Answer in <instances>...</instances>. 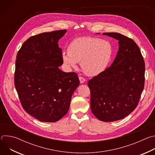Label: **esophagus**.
<instances>
[{"label": "esophagus", "instance_id": "esophagus-1", "mask_svg": "<svg viewBox=\"0 0 155 155\" xmlns=\"http://www.w3.org/2000/svg\"><path fill=\"white\" fill-rule=\"evenodd\" d=\"M79 80H80V83H84V82H85V81H86V80L84 78H83L82 77H81V76H80L79 77Z\"/></svg>", "mask_w": 155, "mask_h": 155}]
</instances>
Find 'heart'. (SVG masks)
<instances>
[{
  "instance_id": "b5f03b06",
  "label": "heart",
  "mask_w": 155,
  "mask_h": 155,
  "mask_svg": "<svg viewBox=\"0 0 155 155\" xmlns=\"http://www.w3.org/2000/svg\"><path fill=\"white\" fill-rule=\"evenodd\" d=\"M113 47L108 41L91 37L74 39L68 51L62 53V59L69 68H76L80 62L83 71L89 76H96L104 72L111 60Z\"/></svg>"
}]
</instances>
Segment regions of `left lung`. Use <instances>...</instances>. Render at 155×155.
Listing matches in <instances>:
<instances>
[{
	"mask_svg": "<svg viewBox=\"0 0 155 155\" xmlns=\"http://www.w3.org/2000/svg\"><path fill=\"white\" fill-rule=\"evenodd\" d=\"M102 34L118 41V51L110 67L87 84L93 115L101 121L112 122L125 118L137 106L144 87L145 62L133 40L117 32Z\"/></svg>",
	"mask_w": 155,
	"mask_h": 155,
	"instance_id": "1",
	"label": "left lung"
}]
</instances>
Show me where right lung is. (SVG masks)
Returning <instances> with one entry per match:
<instances>
[{
  "label": "right lung",
  "mask_w": 155,
  "mask_h": 155,
  "mask_svg": "<svg viewBox=\"0 0 155 155\" xmlns=\"http://www.w3.org/2000/svg\"><path fill=\"white\" fill-rule=\"evenodd\" d=\"M66 30L29 37L16 59L15 85L25 111L40 121L56 122L69 109L79 86L78 75L59 69L63 64L59 39Z\"/></svg>",
  "instance_id": "add662e5"
}]
</instances>
